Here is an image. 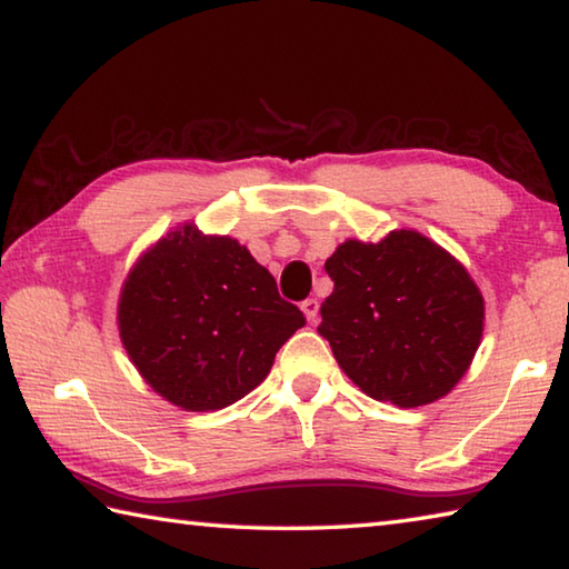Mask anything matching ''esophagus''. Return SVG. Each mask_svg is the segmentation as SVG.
<instances>
[{
    "label": "esophagus",
    "instance_id": "1",
    "mask_svg": "<svg viewBox=\"0 0 569 569\" xmlns=\"http://www.w3.org/2000/svg\"><path fill=\"white\" fill-rule=\"evenodd\" d=\"M302 312H305L307 320L315 322V320H318V312H320V302L315 300V297H307V300L302 302Z\"/></svg>",
    "mask_w": 569,
    "mask_h": 569
}]
</instances>
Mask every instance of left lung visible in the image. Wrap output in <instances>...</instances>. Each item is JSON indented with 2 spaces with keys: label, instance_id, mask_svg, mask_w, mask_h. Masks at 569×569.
<instances>
[{
  "label": "left lung",
  "instance_id": "8db88e82",
  "mask_svg": "<svg viewBox=\"0 0 569 569\" xmlns=\"http://www.w3.org/2000/svg\"><path fill=\"white\" fill-rule=\"evenodd\" d=\"M332 295L318 332L362 393L398 408L443 398L469 370L483 300L467 269L418 231L350 239L325 262Z\"/></svg>",
  "mask_w": 569,
  "mask_h": 569
}]
</instances>
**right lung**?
Wrapping results in <instances>:
<instances>
[{
	"label": "right lung",
	"instance_id": "1",
	"mask_svg": "<svg viewBox=\"0 0 569 569\" xmlns=\"http://www.w3.org/2000/svg\"><path fill=\"white\" fill-rule=\"evenodd\" d=\"M118 325L156 393L186 411H219L262 383L305 315L237 239L183 227L128 274Z\"/></svg>",
	"mask_w": 569,
	"mask_h": 569
}]
</instances>
